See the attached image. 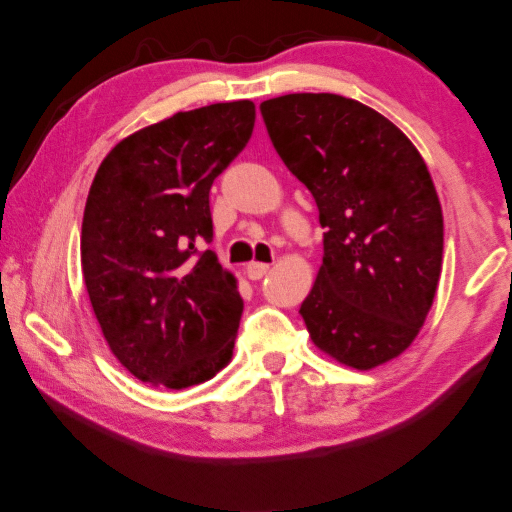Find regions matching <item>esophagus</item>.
I'll return each mask as SVG.
<instances>
[{
  "instance_id": "esophagus-1",
  "label": "esophagus",
  "mask_w": 512,
  "mask_h": 512,
  "mask_svg": "<svg viewBox=\"0 0 512 512\" xmlns=\"http://www.w3.org/2000/svg\"><path fill=\"white\" fill-rule=\"evenodd\" d=\"M267 270H270V265H267V263L251 261V263L247 265V276H249L251 281H258V279H263V276L267 274Z\"/></svg>"
}]
</instances>
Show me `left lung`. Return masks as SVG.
<instances>
[{"label":"left lung","instance_id":"8db88e82","mask_svg":"<svg viewBox=\"0 0 512 512\" xmlns=\"http://www.w3.org/2000/svg\"><path fill=\"white\" fill-rule=\"evenodd\" d=\"M261 113L326 231L299 308L313 345L354 370L388 363L413 345L440 281L445 224L429 167L404 131L356 99L295 92Z\"/></svg>","mask_w":512,"mask_h":512}]
</instances>
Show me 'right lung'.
I'll return each instance as SVG.
<instances>
[{"mask_svg": "<svg viewBox=\"0 0 512 512\" xmlns=\"http://www.w3.org/2000/svg\"><path fill=\"white\" fill-rule=\"evenodd\" d=\"M249 99L201 106L131 133L106 154L81 224V272L115 358L183 390L229 365L242 299L217 261L208 192L251 138Z\"/></svg>", "mask_w": 512, "mask_h": 512, "instance_id": "add662e5", "label": "right lung"}]
</instances>
